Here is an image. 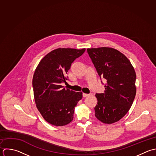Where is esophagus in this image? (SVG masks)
Masks as SVG:
<instances>
[{
  "instance_id": "34e87169",
  "label": "esophagus",
  "mask_w": 156,
  "mask_h": 156,
  "mask_svg": "<svg viewBox=\"0 0 156 156\" xmlns=\"http://www.w3.org/2000/svg\"><path fill=\"white\" fill-rule=\"evenodd\" d=\"M89 95V94H85V93L83 94V97H87Z\"/></svg>"
}]
</instances>
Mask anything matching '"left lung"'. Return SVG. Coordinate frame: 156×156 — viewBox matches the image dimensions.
Masks as SVG:
<instances>
[{"label":"left lung","mask_w":156,"mask_h":156,"mask_svg":"<svg viewBox=\"0 0 156 156\" xmlns=\"http://www.w3.org/2000/svg\"><path fill=\"white\" fill-rule=\"evenodd\" d=\"M87 53L101 79L106 81L104 93L96 94L95 115L100 122L111 124L130 109L136 94V74L129 60L119 51L109 47L87 48Z\"/></svg>","instance_id":"obj_1"}]
</instances>
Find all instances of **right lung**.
Returning <instances> with one entry per match:
<instances>
[{"label":"right lung","mask_w":156,"mask_h":156,"mask_svg":"<svg viewBox=\"0 0 156 156\" xmlns=\"http://www.w3.org/2000/svg\"><path fill=\"white\" fill-rule=\"evenodd\" d=\"M86 49L58 48L45 55L39 62L33 77V88L36 107L43 118L51 125L61 126L70 123L75 107L82 98L76 92L62 86L72 62Z\"/></svg>","instance_id":"add662e5"}]
</instances>
